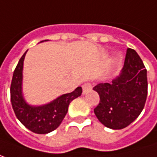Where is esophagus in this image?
I'll return each mask as SVG.
<instances>
[{
  "label": "esophagus",
  "mask_w": 157,
  "mask_h": 157,
  "mask_svg": "<svg viewBox=\"0 0 157 157\" xmlns=\"http://www.w3.org/2000/svg\"><path fill=\"white\" fill-rule=\"evenodd\" d=\"M92 89V84L91 82H85L82 84V92L83 93H86L88 91H90Z\"/></svg>",
  "instance_id": "obj_1"
}]
</instances>
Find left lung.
<instances>
[{
	"label": "left lung",
	"mask_w": 157,
	"mask_h": 157,
	"mask_svg": "<svg viewBox=\"0 0 157 157\" xmlns=\"http://www.w3.org/2000/svg\"><path fill=\"white\" fill-rule=\"evenodd\" d=\"M93 90L100 96L94 113L105 127L122 129L135 121L145 107L147 96V69L135 50L127 49L120 76L111 83H98Z\"/></svg>",
	"instance_id": "1"
}]
</instances>
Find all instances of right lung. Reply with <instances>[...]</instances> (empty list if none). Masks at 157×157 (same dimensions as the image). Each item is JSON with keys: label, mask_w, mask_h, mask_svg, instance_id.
Masks as SVG:
<instances>
[{"label": "right lung", "mask_w": 157, "mask_h": 157, "mask_svg": "<svg viewBox=\"0 0 157 157\" xmlns=\"http://www.w3.org/2000/svg\"><path fill=\"white\" fill-rule=\"evenodd\" d=\"M26 53L20 59L13 72L10 84L11 105L18 120L28 129L36 134H47L59 127L67 113L70 102L82 94V89L77 87L74 92L64 94L43 106L29 105L24 101L21 92L22 69Z\"/></svg>", "instance_id": "add662e5"}]
</instances>
